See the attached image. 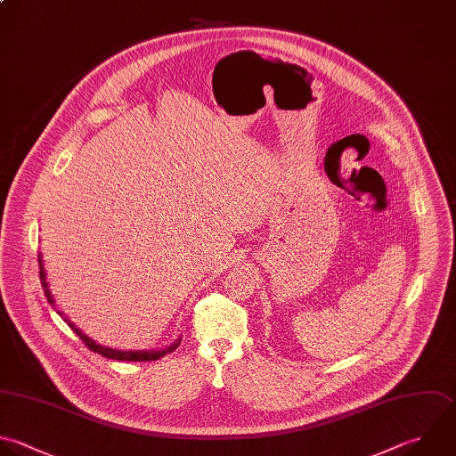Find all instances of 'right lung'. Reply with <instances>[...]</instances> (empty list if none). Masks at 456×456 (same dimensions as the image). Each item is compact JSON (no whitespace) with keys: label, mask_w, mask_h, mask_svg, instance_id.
Here are the masks:
<instances>
[{"label":"right lung","mask_w":456,"mask_h":456,"mask_svg":"<svg viewBox=\"0 0 456 456\" xmlns=\"http://www.w3.org/2000/svg\"><path fill=\"white\" fill-rule=\"evenodd\" d=\"M39 267H41L39 274H41V283H43L45 294H46V297H48V303H52V306L55 308V299H53V294H52V290H50V283H48V280H46V271H45V262H43V255H41V253H39ZM55 310H57V308H55ZM57 314L68 322V326L82 338V342H84L91 351H94V353H98V354H102V356H105V358H110V360H126V362H151V360H159V358H162L164 354L175 351V349L180 346V340H182V338H176L171 346L162 347V349H151V351H123V349H114V347L102 346V344H98L96 340H93L91 337H87L75 322H71V321L64 315V312H57Z\"/></svg>","instance_id":"right-lung-1"}]
</instances>
